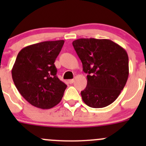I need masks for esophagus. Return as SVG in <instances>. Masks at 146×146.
<instances>
[{"mask_svg":"<svg viewBox=\"0 0 146 146\" xmlns=\"http://www.w3.org/2000/svg\"><path fill=\"white\" fill-rule=\"evenodd\" d=\"M68 83L72 84V83H73V82H74V80H73V79H70V80H68Z\"/></svg>","mask_w":146,"mask_h":146,"instance_id":"1","label":"esophagus"}]
</instances>
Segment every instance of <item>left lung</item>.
<instances>
[{
  "instance_id": "left-lung-1",
  "label": "left lung",
  "mask_w": 146,
  "mask_h": 146,
  "mask_svg": "<svg viewBox=\"0 0 146 146\" xmlns=\"http://www.w3.org/2000/svg\"><path fill=\"white\" fill-rule=\"evenodd\" d=\"M73 46L87 76V86L81 91L84 102L92 108H102L117 100L129 77V57L126 50L110 39H76Z\"/></svg>"
}]
</instances>
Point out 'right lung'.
I'll use <instances>...</instances> for the list:
<instances>
[{
    "label": "right lung",
    "instance_id": "right-lung-1",
    "mask_svg": "<svg viewBox=\"0 0 146 146\" xmlns=\"http://www.w3.org/2000/svg\"><path fill=\"white\" fill-rule=\"evenodd\" d=\"M64 40L47 41L27 46L17 54L12 77L20 95L29 104L40 109L58 104L67 85L56 76L54 62Z\"/></svg>",
    "mask_w": 146,
    "mask_h": 146
}]
</instances>
